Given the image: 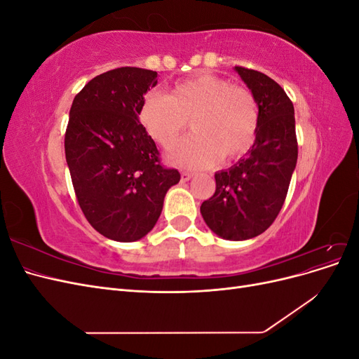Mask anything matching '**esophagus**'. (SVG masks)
Returning a JSON list of instances; mask_svg holds the SVG:
<instances>
[{"label": "esophagus", "instance_id": "esophagus-1", "mask_svg": "<svg viewBox=\"0 0 359 359\" xmlns=\"http://www.w3.org/2000/svg\"><path fill=\"white\" fill-rule=\"evenodd\" d=\"M191 178H193V173H190V172H182L181 173V182H187Z\"/></svg>", "mask_w": 359, "mask_h": 359}]
</instances>
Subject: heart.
<instances>
[{
    "label": "heart",
    "instance_id": "obj_1",
    "mask_svg": "<svg viewBox=\"0 0 359 359\" xmlns=\"http://www.w3.org/2000/svg\"><path fill=\"white\" fill-rule=\"evenodd\" d=\"M137 116L147 133L163 148L175 145L187 127L193 132L170 151V163L203 169L220 160L247 153L259 127V107L253 94L210 73H199L175 83L168 94L148 93Z\"/></svg>",
    "mask_w": 359,
    "mask_h": 359
}]
</instances>
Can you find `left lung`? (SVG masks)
<instances>
[{"label":"left lung","mask_w":359,"mask_h":359,"mask_svg":"<svg viewBox=\"0 0 359 359\" xmlns=\"http://www.w3.org/2000/svg\"><path fill=\"white\" fill-rule=\"evenodd\" d=\"M259 107L255 144L233 166L215 172V193L201 205L206 226L223 240L244 241L265 232L285 203L298 160L295 111L266 74L235 67Z\"/></svg>","instance_id":"obj_1"}]
</instances>
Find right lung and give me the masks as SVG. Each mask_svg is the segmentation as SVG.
<instances>
[{
  "instance_id": "obj_1",
  "label": "right lung",
  "mask_w": 359,
  "mask_h": 359,
  "mask_svg": "<svg viewBox=\"0 0 359 359\" xmlns=\"http://www.w3.org/2000/svg\"><path fill=\"white\" fill-rule=\"evenodd\" d=\"M157 72L121 67L95 76L74 97L64 139L76 198L103 236L133 243L156 226L177 169L160 165L137 109Z\"/></svg>"
}]
</instances>
